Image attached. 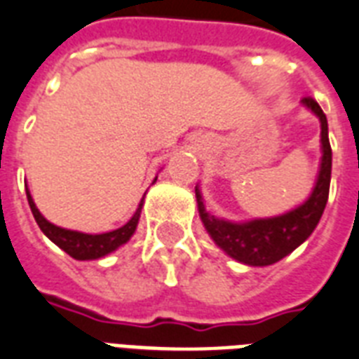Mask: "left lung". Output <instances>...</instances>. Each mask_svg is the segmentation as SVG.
Returning a JSON list of instances; mask_svg holds the SVG:
<instances>
[{
    "label": "left lung",
    "instance_id": "8db88e82",
    "mask_svg": "<svg viewBox=\"0 0 359 359\" xmlns=\"http://www.w3.org/2000/svg\"><path fill=\"white\" fill-rule=\"evenodd\" d=\"M303 103L320 118L322 124V165L311 198L288 215L267 218V220H252L246 224H231L209 215L205 210L203 198L196 188L199 216L205 228L222 250L246 265H271L288 256L292 250L313 233L320 216L324 212L327 196H330V180H332V147L327 137V118L322 107L314 97H303Z\"/></svg>",
    "mask_w": 359,
    "mask_h": 359
}]
</instances>
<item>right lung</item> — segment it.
<instances>
[{
    "mask_svg": "<svg viewBox=\"0 0 359 359\" xmlns=\"http://www.w3.org/2000/svg\"><path fill=\"white\" fill-rule=\"evenodd\" d=\"M27 194V203H29V209L34 212L35 222L39 224L41 231L48 237V239L58 245L64 252H67L71 258L75 259H97L105 254L116 250L120 245H124L130 241V237L133 235L137 228V222H139V216H141V209H143V203L139 205V209L131 220L122 228L114 229V231H107V233L101 235H88L81 233V231H71V229H64L54 226L46 220L45 216L41 215L37 207H35L34 199L29 196V191L26 188Z\"/></svg>",
    "mask_w": 359,
    "mask_h": 359,
    "instance_id": "obj_1",
    "label": "right lung"
}]
</instances>
